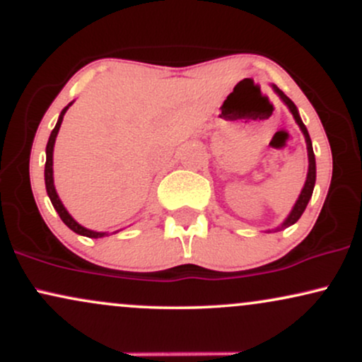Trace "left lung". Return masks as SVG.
Wrapping results in <instances>:
<instances>
[{
	"label": "left lung",
	"instance_id": "left-lung-1",
	"mask_svg": "<svg viewBox=\"0 0 362 362\" xmlns=\"http://www.w3.org/2000/svg\"><path fill=\"white\" fill-rule=\"evenodd\" d=\"M272 88H274V91H276L277 95H279L281 100L284 102L286 105H288V109L291 110V114H293L294 120H296L298 126H300L303 136H305V141H306V149H308V163H310V165H308V175H306L305 187H303V190H301L300 197H298L296 204H294L293 209H291V213H289L288 218L284 219V223H282L281 226H277L276 230H274V231H281V230H284V228L291 226V224L296 223L298 219L301 218V214L305 213L306 206H308V202H310V199H311V194H313L315 180H317V163H315V153H313V146H311V139H310V134H308V129H306L305 124H303L300 114H298L296 105H294L293 100L286 97V95L282 93V91H281L279 88H277L276 85H272Z\"/></svg>",
	"mask_w": 362,
	"mask_h": 362
}]
</instances>
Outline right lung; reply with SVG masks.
<instances>
[{
  "label": "right lung",
  "mask_w": 362,
  "mask_h": 362,
  "mask_svg": "<svg viewBox=\"0 0 362 362\" xmlns=\"http://www.w3.org/2000/svg\"><path fill=\"white\" fill-rule=\"evenodd\" d=\"M73 103V102H71ZM71 103H69L68 107H64L61 112L59 119H57V124L56 127L52 129L51 136H49V141H47V148H45V170H44V177H45V190H47V195L49 199H51L54 209L57 211V214H59V218L62 219V223L66 224V226L69 228V230H73L74 233L78 235H83V236H88V238H102V236H107L109 233H102V231H91L88 228L81 226L80 223L74 221L71 218V214L66 211V207L62 206L59 195L56 192V187H54V177H52V153H54V143H56V138H57V132H59V127H61V122H62V117H64L66 110L71 107Z\"/></svg>",
  "instance_id": "right-lung-1"
}]
</instances>
